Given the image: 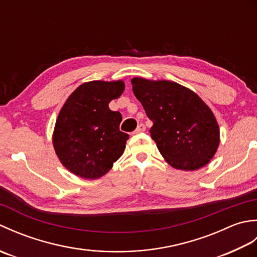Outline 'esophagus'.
<instances>
[{
	"label": "esophagus",
	"instance_id": "34e87169",
	"mask_svg": "<svg viewBox=\"0 0 257 257\" xmlns=\"http://www.w3.org/2000/svg\"><path fill=\"white\" fill-rule=\"evenodd\" d=\"M144 132H146V125L143 124V123H140L137 127V129L135 130V134H139V133H144Z\"/></svg>",
	"mask_w": 257,
	"mask_h": 257
}]
</instances>
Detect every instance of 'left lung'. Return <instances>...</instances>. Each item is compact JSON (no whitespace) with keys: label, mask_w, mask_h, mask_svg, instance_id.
<instances>
[{"label":"left lung","mask_w":257,"mask_h":257,"mask_svg":"<svg viewBox=\"0 0 257 257\" xmlns=\"http://www.w3.org/2000/svg\"><path fill=\"white\" fill-rule=\"evenodd\" d=\"M132 85L154 122L151 138L169 165L183 171L206 166L220 145V128L211 108L194 91L171 80L135 77Z\"/></svg>","instance_id":"obj_1"}]
</instances>
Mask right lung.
<instances>
[{
  "label": "right lung",
  "mask_w": 257,
  "mask_h": 257,
  "mask_svg": "<svg viewBox=\"0 0 257 257\" xmlns=\"http://www.w3.org/2000/svg\"><path fill=\"white\" fill-rule=\"evenodd\" d=\"M124 90L122 80L81 84L56 119L53 146L62 165L84 179H98L122 156L129 136L119 130L122 117L108 103Z\"/></svg>",
  "instance_id": "add662e5"
}]
</instances>
